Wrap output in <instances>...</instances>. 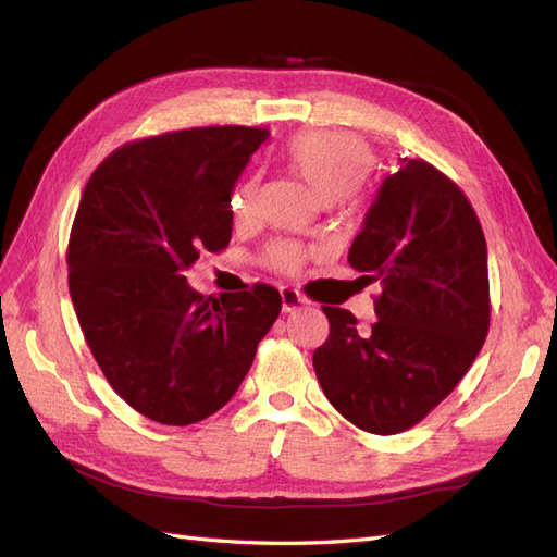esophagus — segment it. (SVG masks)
<instances>
[{
  "label": "esophagus",
  "mask_w": 557,
  "mask_h": 557,
  "mask_svg": "<svg viewBox=\"0 0 557 557\" xmlns=\"http://www.w3.org/2000/svg\"><path fill=\"white\" fill-rule=\"evenodd\" d=\"M307 305V299L301 297L295 288H281V309L283 313H295Z\"/></svg>",
  "instance_id": "esophagus-1"
}]
</instances>
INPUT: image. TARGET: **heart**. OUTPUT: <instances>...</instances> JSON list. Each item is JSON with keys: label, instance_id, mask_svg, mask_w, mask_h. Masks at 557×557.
Here are the masks:
<instances>
[{"label": "heart", "instance_id": "1", "mask_svg": "<svg viewBox=\"0 0 557 557\" xmlns=\"http://www.w3.org/2000/svg\"><path fill=\"white\" fill-rule=\"evenodd\" d=\"M281 160L301 183L315 201H336L348 195L367 176L372 166V150L369 146L344 132L309 129L299 132L285 141ZM256 181H244L230 199V211L237 223H244L256 201ZM305 262V250L295 244H274L269 248V264L295 272Z\"/></svg>", "mask_w": 557, "mask_h": 557}]
</instances>
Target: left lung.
Returning a JSON list of instances; mask_svg holds the SVG:
<instances>
[{
  "label": "left lung",
  "instance_id": "left-lung-1",
  "mask_svg": "<svg viewBox=\"0 0 557 557\" xmlns=\"http://www.w3.org/2000/svg\"><path fill=\"white\" fill-rule=\"evenodd\" d=\"M348 262L379 281L376 320L323 307L313 369L332 407L372 434L420 423L467 374L491 325L487 246L465 193L425 160L404 158L369 207Z\"/></svg>",
  "mask_w": 557,
  "mask_h": 557
}]
</instances>
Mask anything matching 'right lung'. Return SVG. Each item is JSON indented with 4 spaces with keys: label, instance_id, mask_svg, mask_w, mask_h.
<instances>
[{
    "label": "right lung",
    "instance_id": "add662e5",
    "mask_svg": "<svg viewBox=\"0 0 557 557\" xmlns=\"http://www.w3.org/2000/svg\"><path fill=\"white\" fill-rule=\"evenodd\" d=\"M267 139L239 125L166 132L113 150L83 190L66 248L74 311L113 391L156 423L223 409L281 313L267 283L205 297L183 276L230 244L234 183Z\"/></svg>",
    "mask_w": 557,
    "mask_h": 557
}]
</instances>
